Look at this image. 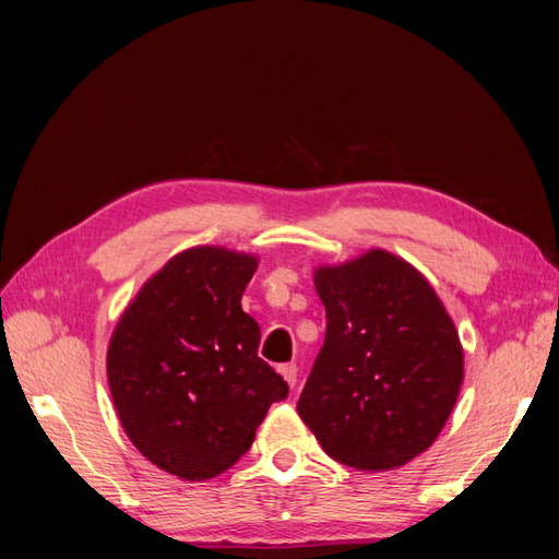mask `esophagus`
<instances>
[{
  "label": "esophagus",
  "mask_w": 559,
  "mask_h": 559,
  "mask_svg": "<svg viewBox=\"0 0 559 559\" xmlns=\"http://www.w3.org/2000/svg\"><path fill=\"white\" fill-rule=\"evenodd\" d=\"M277 370L282 373V378L286 380V384L296 386V382H298V366L296 364H282Z\"/></svg>",
  "instance_id": "34e87169"
}]
</instances>
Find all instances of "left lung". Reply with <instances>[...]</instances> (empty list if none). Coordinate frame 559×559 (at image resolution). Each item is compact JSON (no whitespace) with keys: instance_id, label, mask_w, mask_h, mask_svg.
<instances>
[{"instance_id":"8db88e82","label":"left lung","mask_w":559,"mask_h":559,"mask_svg":"<svg viewBox=\"0 0 559 559\" xmlns=\"http://www.w3.org/2000/svg\"><path fill=\"white\" fill-rule=\"evenodd\" d=\"M326 341L298 399V415L329 456L389 471L425 452L464 380L460 335L441 298L394 253L370 249L314 270Z\"/></svg>"}]
</instances>
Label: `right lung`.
I'll list each match as a JSON object with an SVG mask.
<instances>
[{"instance_id":"obj_1","label":"right lung","mask_w":559,"mask_h":559,"mask_svg":"<svg viewBox=\"0 0 559 559\" xmlns=\"http://www.w3.org/2000/svg\"><path fill=\"white\" fill-rule=\"evenodd\" d=\"M257 257L224 247L177 253L118 319L107 378L118 419L151 464L183 480L228 471L289 384L259 357L242 310Z\"/></svg>"}]
</instances>
